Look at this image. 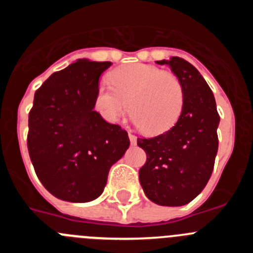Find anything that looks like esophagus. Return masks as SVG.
Instances as JSON below:
<instances>
[{
	"mask_svg": "<svg viewBox=\"0 0 253 253\" xmlns=\"http://www.w3.org/2000/svg\"><path fill=\"white\" fill-rule=\"evenodd\" d=\"M128 135H129V140H130L131 144H135V143H137V137H135V135H133L131 133H129Z\"/></svg>",
	"mask_w": 253,
	"mask_h": 253,
	"instance_id": "esophagus-1",
	"label": "esophagus"
}]
</instances>
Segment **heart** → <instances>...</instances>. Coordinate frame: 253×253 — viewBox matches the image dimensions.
Segmentation results:
<instances>
[{"instance_id":"1","label":"heart","mask_w":253,"mask_h":253,"mask_svg":"<svg viewBox=\"0 0 253 253\" xmlns=\"http://www.w3.org/2000/svg\"><path fill=\"white\" fill-rule=\"evenodd\" d=\"M110 82H101L95 96V109L107 123L119 122L129 101L133 122L149 135L169 130L180 118L184 88L175 75L134 63L113 71Z\"/></svg>"}]
</instances>
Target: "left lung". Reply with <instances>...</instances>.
<instances>
[{"label": "left lung", "instance_id": "1", "mask_svg": "<svg viewBox=\"0 0 253 253\" xmlns=\"http://www.w3.org/2000/svg\"><path fill=\"white\" fill-rule=\"evenodd\" d=\"M167 64L184 88V106L177 123L166 133L138 138L147 161L139 181L147 198L163 207H181L196 198L208 184L218 152L219 114L214 95L198 69L171 57Z\"/></svg>", "mask_w": 253, "mask_h": 253}]
</instances>
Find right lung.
Instances as JSON below:
<instances>
[{"label":"right lung","mask_w":253,"mask_h":253,"mask_svg":"<svg viewBox=\"0 0 253 253\" xmlns=\"http://www.w3.org/2000/svg\"><path fill=\"white\" fill-rule=\"evenodd\" d=\"M111 62L78 59L38 88L29 113L28 149L35 173L55 198H99L109 169L129 148L128 133L95 107L99 78Z\"/></svg>","instance_id":"1"}]
</instances>
